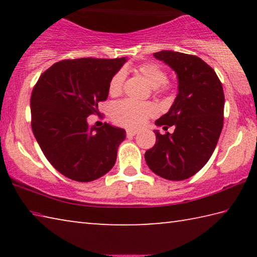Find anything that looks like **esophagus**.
<instances>
[{
	"mask_svg": "<svg viewBox=\"0 0 257 257\" xmlns=\"http://www.w3.org/2000/svg\"><path fill=\"white\" fill-rule=\"evenodd\" d=\"M137 134H138L137 130H134V129H128V130H127V136H128V137L136 136Z\"/></svg>",
	"mask_w": 257,
	"mask_h": 257,
	"instance_id": "1",
	"label": "esophagus"
}]
</instances>
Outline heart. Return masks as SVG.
Instances as JSON below:
<instances>
[{
	"label": "heart",
	"mask_w": 257,
	"mask_h": 257,
	"mask_svg": "<svg viewBox=\"0 0 257 257\" xmlns=\"http://www.w3.org/2000/svg\"><path fill=\"white\" fill-rule=\"evenodd\" d=\"M137 71L145 78L153 88H159L168 80V75L159 64L147 62L137 67ZM124 80V72L120 70L112 77L108 84V93L112 96L120 94ZM155 108L150 103H138L132 99H123L115 103L112 108V118L115 123L127 128H138L145 123L149 116L153 115Z\"/></svg>",
	"instance_id": "1"
}]
</instances>
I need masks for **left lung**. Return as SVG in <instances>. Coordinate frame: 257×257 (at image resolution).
I'll list each match as a JSON object with an SVG mask.
<instances>
[{
    "instance_id": "obj_1",
    "label": "left lung",
    "mask_w": 257,
    "mask_h": 257,
    "mask_svg": "<svg viewBox=\"0 0 257 257\" xmlns=\"http://www.w3.org/2000/svg\"><path fill=\"white\" fill-rule=\"evenodd\" d=\"M177 73L178 94L165 114L155 121L173 134L154 130L155 145L145 161L156 175L168 180L188 179L207 163L223 127L224 94L215 71L198 56L161 51L153 54Z\"/></svg>"
}]
</instances>
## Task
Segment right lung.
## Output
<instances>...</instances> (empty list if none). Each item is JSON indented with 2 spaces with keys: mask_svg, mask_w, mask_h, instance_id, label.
I'll return each instance as SVG.
<instances>
[{
  "mask_svg": "<svg viewBox=\"0 0 257 257\" xmlns=\"http://www.w3.org/2000/svg\"><path fill=\"white\" fill-rule=\"evenodd\" d=\"M127 62L120 59H75L54 63L35 85L30 111L35 138L45 158L63 176L96 180L113 168L125 130L104 122L90 125L108 96L112 77Z\"/></svg>",
  "mask_w": 257,
  "mask_h": 257,
  "instance_id": "add662e5",
  "label": "right lung"
}]
</instances>
